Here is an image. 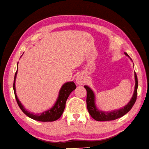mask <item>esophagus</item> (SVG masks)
Listing matches in <instances>:
<instances>
[{
  "mask_svg": "<svg viewBox=\"0 0 149 149\" xmlns=\"http://www.w3.org/2000/svg\"><path fill=\"white\" fill-rule=\"evenodd\" d=\"M76 83H77L78 85H81L83 82H84V77L81 74H79L77 75V77H76Z\"/></svg>",
  "mask_w": 149,
  "mask_h": 149,
  "instance_id": "obj_1",
  "label": "esophagus"
}]
</instances>
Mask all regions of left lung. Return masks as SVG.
Here are the masks:
<instances>
[{
  "label": "left lung",
  "mask_w": 149,
  "mask_h": 149,
  "mask_svg": "<svg viewBox=\"0 0 149 149\" xmlns=\"http://www.w3.org/2000/svg\"><path fill=\"white\" fill-rule=\"evenodd\" d=\"M125 54L128 56L130 60L132 61V59L130 56L125 52ZM135 89H134L133 94L129 101V102L125 105L123 107H121L118 109L112 110L111 111H104L100 110L97 107L96 104V97L95 93L92 90V88L87 85H85L84 87L86 90V107L87 109L90 116L97 121H112L115 119L121 118L125 115L127 112H128L134 104L135 103L137 96V88H138V79L137 76L135 72Z\"/></svg>",
  "instance_id": "left-lung-1"
}]
</instances>
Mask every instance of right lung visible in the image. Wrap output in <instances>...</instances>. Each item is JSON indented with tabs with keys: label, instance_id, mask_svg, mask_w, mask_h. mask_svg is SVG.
<instances>
[{
	"label": "right lung",
	"instance_id": "right-lung-1",
	"mask_svg": "<svg viewBox=\"0 0 149 149\" xmlns=\"http://www.w3.org/2000/svg\"><path fill=\"white\" fill-rule=\"evenodd\" d=\"M17 68H18V63H17ZM17 73V70L14 76V80L13 83V89L14 92V95H15L16 99L17 101V103L19 106V108L21 109L24 113L26 114L27 116L30 118L34 120L38 121H42V122H51L56 121L57 119H59L61 115L63 114L64 110L66 106V102L68 99V98L70 95V94L76 88V85L73 81H68L66 82L61 86V89L59 90V94H58V97L56 100L55 103L54 104L52 107H50L47 111H43L41 113H37L35 114L33 112H31L26 110L23 106V105L21 104L19 101V99L17 98L16 95V76Z\"/></svg>",
	"mask_w": 149,
	"mask_h": 149
}]
</instances>
